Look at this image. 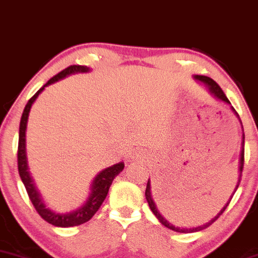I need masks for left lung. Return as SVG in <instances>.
<instances>
[{
	"instance_id": "1",
	"label": "left lung",
	"mask_w": 258,
	"mask_h": 258,
	"mask_svg": "<svg viewBox=\"0 0 258 258\" xmlns=\"http://www.w3.org/2000/svg\"><path fill=\"white\" fill-rule=\"evenodd\" d=\"M195 78H196L197 81H199V82H201V83L204 84V86L208 88L209 92L213 94L215 98L221 100V101L226 102V104L231 105V102H229V100L227 99L226 94L223 93V90L221 89V87H220L219 84H217L216 82H215L214 80H211L210 77H207V76H201V75H196ZM232 110H233V112H234V113L238 116V113H237V112H235L234 108L232 107ZM238 118H239V116H238ZM244 139H245V136L243 135V150H241V153H240V166H239V170H240V175H239V182H238V184H237V187H235V190L238 189L239 183H240L241 172H243V168H244ZM235 190H234V192H235ZM145 196H146V199H147L148 205H150V209H151V210H152V213H153L154 215H156V217L159 220V222L162 223L163 226H165L166 228L171 229V231L178 232V233H195V232L202 231V229L208 228L209 226L213 225L215 221L219 219L221 215L223 214V211H225L226 209H227V207H228V204H229V203H231V199H232V197H233V196L231 197V199H229L228 203H227L225 207H223L222 210H221L220 213L217 214L216 216H215L213 220L209 221V222L205 223V225L199 226V227H193V228H181V227H175L174 225H171V223L169 222V221H166V220L164 219V217H163L162 215H160V213L158 211V209H157V207H156V204H154V202H153V199H152V196H151V183H150V178H148V182H147V186H146V192H145Z\"/></svg>"
}]
</instances>
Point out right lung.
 <instances>
[{
  "label": "right lung",
  "instance_id": "obj_1",
  "mask_svg": "<svg viewBox=\"0 0 258 258\" xmlns=\"http://www.w3.org/2000/svg\"><path fill=\"white\" fill-rule=\"evenodd\" d=\"M90 69L87 66H81V65H71L65 70H62L61 72L54 76L53 78H50L47 83L44 84L41 89L38 90L31 99L29 100L25 108H24L23 116L20 119V126H19V144H18V170H19V175L21 181H23L24 186H25L27 195H29L30 201H31L32 205L35 207L36 211H37L39 216L42 217L44 221H47L50 225L56 226V227H74V226H80L82 223L89 221L92 217L95 215L96 211L99 210V208L101 207V204L104 203L106 196H107L108 189L112 184L113 178L119 174L120 171L124 169V163H118L110 166V168H106L105 170L100 171L96 177L94 178L92 187H90V195L89 198L87 199V202L84 203L83 207L77 209L76 211L69 214H57L55 211L50 210L45 207L43 201L41 199L38 190L36 189L33 180L30 176L29 171H27V162H26V148H25V134H26V124H27V118H29L30 110H31V106L35 100L37 99V96L42 93V90L44 89V87L49 86V84L54 83V82L62 80L66 76L72 75V74H84V72H89Z\"/></svg>",
  "mask_w": 258,
  "mask_h": 258
}]
</instances>
